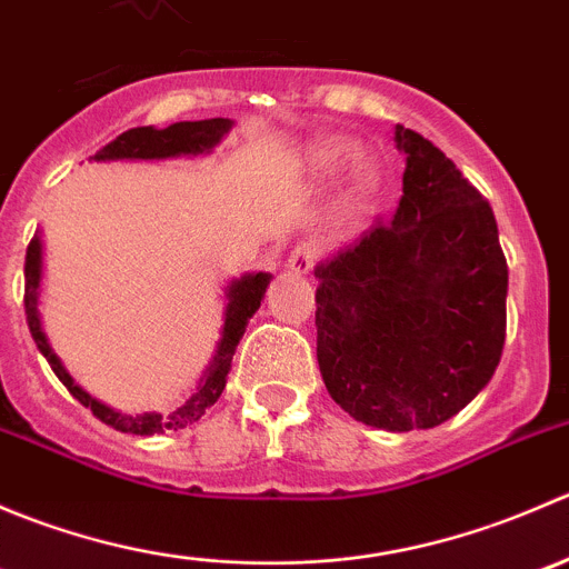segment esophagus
Returning <instances> with one entry per match:
<instances>
[{
  "label": "esophagus",
  "instance_id": "1",
  "mask_svg": "<svg viewBox=\"0 0 569 569\" xmlns=\"http://www.w3.org/2000/svg\"><path fill=\"white\" fill-rule=\"evenodd\" d=\"M313 263H317V244L300 242L295 250H291L289 261H286V269L295 274H311Z\"/></svg>",
  "mask_w": 569,
  "mask_h": 569
}]
</instances>
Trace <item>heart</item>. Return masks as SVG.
<instances>
[{
  "label": "heart",
  "mask_w": 569,
  "mask_h": 569,
  "mask_svg": "<svg viewBox=\"0 0 569 569\" xmlns=\"http://www.w3.org/2000/svg\"><path fill=\"white\" fill-rule=\"evenodd\" d=\"M358 142L341 134L321 137V140H317L308 148V164L321 176H332L338 173V170L347 168L349 162H355L347 181H343L341 192H338L336 206H332V214H336V220L343 222V226L358 222L382 187L380 162H377L375 157H358Z\"/></svg>",
  "instance_id": "obj_1"
}]
</instances>
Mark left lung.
<instances>
[{
    "mask_svg": "<svg viewBox=\"0 0 569 569\" xmlns=\"http://www.w3.org/2000/svg\"><path fill=\"white\" fill-rule=\"evenodd\" d=\"M393 220L317 267V360L327 393L366 427L432 429L496 375L509 269L496 214L440 148L396 126Z\"/></svg>",
    "mask_w": 569,
    "mask_h": 569,
    "instance_id": "1",
    "label": "left lung"
}]
</instances>
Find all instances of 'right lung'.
<instances>
[{
    "label": "right lung",
    "instance_id": "right-lung-1",
    "mask_svg": "<svg viewBox=\"0 0 569 569\" xmlns=\"http://www.w3.org/2000/svg\"><path fill=\"white\" fill-rule=\"evenodd\" d=\"M233 129L231 118H209V120H181V123L168 126V129H153V126H137V129L123 131L118 140L101 148L93 162H162V159H178V157H206L220 146L222 137ZM24 308H27V325H30L32 338H36L40 355L49 360L51 371L57 380L71 391L73 399L82 401L84 407L93 410L96 418L107 423V427L118 429V432L131 435H159L168 429H183L189 423L200 421L211 405L220 399L226 391L228 371H231L233 352H237L239 341H242L244 330L252 313L261 308L267 286L272 280L269 272H244L242 278H233L222 286V325L220 338L214 343L209 366L200 375L198 386L192 393L183 399V405L173 407L168 412H140V416H126V412L114 410V407L104 405L96 396H90L71 377L60 355L51 349L49 336H46L43 317H40V295H43V231H36L30 248H27V263H24Z\"/></svg>",
    "mask_w": 569,
    "mask_h": 569
}]
</instances>
